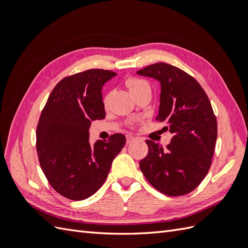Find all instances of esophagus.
Instances as JSON below:
<instances>
[{"label":"esophagus","mask_w":248,"mask_h":248,"mask_svg":"<svg viewBox=\"0 0 248 248\" xmlns=\"http://www.w3.org/2000/svg\"><path fill=\"white\" fill-rule=\"evenodd\" d=\"M137 140V138L136 137H133V136H131V134H127L126 136V140H127V144H131V142H133L134 140Z\"/></svg>","instance_id":"34e87169"}]
</instances>
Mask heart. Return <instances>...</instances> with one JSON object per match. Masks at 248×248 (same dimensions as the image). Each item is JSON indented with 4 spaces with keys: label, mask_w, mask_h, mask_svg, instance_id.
Returning <instances> with one entry per match:
<instances>
[{
    "label": "heart",
    "mask_w": 248,
    "mask_h": 248,
    "mask_svg": "<svg viewBox=\"0 0 248 248\" xmlns=\"http://www.w3.org/2000/svg\"><path fill=\"white\" fill-rule=\"evenodd\" d=\"M126 84H127V86H128L131 93L134 92V91H138V90H140L141 88L149 87V84L146 80L140 79V78H131L129 79H127Z\"/></svg>",
    "instance_id": "obj_1"
}]
</instances>
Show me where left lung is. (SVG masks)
Wrapping results in <instances>:
<instances>
[{
  "instance_id": "8db88e82",
  "label": "left lung",
  "mask_w": 248,
  "mask_h": 248,
  "mask_svg": "<svg viewBox=\"0 0 248 248\" xmlns=\"http://www.w3.org/2000/svg\"><path fill=\"white\" fill-rule=\"evenodd\" d=\"M137 73L159 81L156 119L168 124L172 134L167 149L146 140L149 152L140 162V170L157 190L170 197L184 196L197 188L211 166L217 139L211 103L199 82L178 67L156 63Z\"/></svg>"
}]
</instances>
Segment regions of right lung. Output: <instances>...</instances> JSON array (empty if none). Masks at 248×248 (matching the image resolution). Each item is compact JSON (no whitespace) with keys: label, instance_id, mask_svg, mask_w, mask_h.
Returning <instances> with one entry per match:
<instances>
[{"label":"right lung","instance_id":"obj_1","mask_svg":"<svg viewBox=\"0 0 248 248\" xmlns=\"http://www.w3.org/2000/svg\"><path fill=\"white\" fill-rule=\"evenodd\" d=\"M116 76L90 69L67 77L41 112L36 132L40 167L52 188L69 200L88 199L100 188L126 142L121 133L94 145L89 140L91 122L106 118L102 87Z\"/></svg>","mask_w":248,"mask_h":248}]
</instances>
